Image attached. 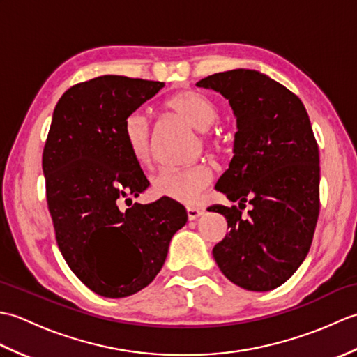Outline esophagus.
Instances as JSON below:
<instances>
[{"instance_id":"34e87169","label":"esophagus","mask_w":357,"mask_h":357,"mask_svg":"<svg viewBox=\"0 0 357 357\" xmlns=\"http://www.w3.org/2000/svg\"><path fill=\"white\" fill-rule=\"evenodd\" d=\"M202 215V210L201 208H196V207H187V216H188V221H195V219H198Z\"/></svg>"}]
</instances>
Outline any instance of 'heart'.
<instances>
[{"mask_svg": "<svg viewBox=\"0 0 357 357\" xmlns=\"http://www.w3.org/2000/svg\"><path fill=\"white\" fill-rule=\"evenodd\" d=\"M167 112L184 119L196 130H207L218 118L215 104L195 90H181L164 102ZM123 138L128 153L136 164L147 165L151 159V141L149 119L141 112H133L124 121ZM213 146V142H211ZM211 181V172L206 165H195L181 170H162L151 181L156 196L181 204H195Z\"/></svg>", "mask_w": 357, "mask_h": 357, "instance_id": "obj_1", "label": "heart"}]
</instances>
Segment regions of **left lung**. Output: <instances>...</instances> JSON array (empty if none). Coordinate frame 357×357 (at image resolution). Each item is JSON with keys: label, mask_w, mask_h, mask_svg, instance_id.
I'll return each mask as SVG.
<instances>
[{"label": "left lung", "mask_w": 357, "mask_h": 357, "mask_svg": "<svg viewBox=\"0 0 357 357\" xmlns=\"http://www.w3.org/2000/svg\"><path fill=\"white\" fill-rule=\"evenodd\" d=\"M229 100L238 132L216 190L236 206H213L230 233L213 257L224 276L250 291H270L301 267L319 216V150L304 104L267 75L234 69L196 82ZM252 204L249 216L240 210Z\"/></svg>", "instance_id": "left-lung-1"}]
</instances>
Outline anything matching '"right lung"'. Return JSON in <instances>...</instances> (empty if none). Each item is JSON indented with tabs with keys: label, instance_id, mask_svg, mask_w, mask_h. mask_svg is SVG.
<instances>
[{
	"label": "right lung",
	"instance_id": "add662e5",
	"mask_svg": "<svg viewBox=\"0 0 357 357\" xmlns=\"http://www.w3.org/2000/svg\"><path fill=\"white\" fill-rule=\"evenodd\" d=\"M162 87L104 75L70 87L53 110L43 172L56 242L81 282L104 298L147 287L187 222L185 208L167 198L119 208L150 185L124 144V121Z\"/></svg>",
	"mask_w": 357,
	"mask_h": 357
}]
</instances>
